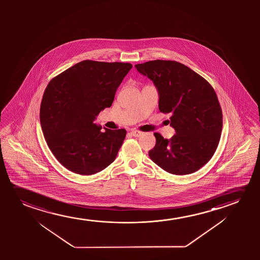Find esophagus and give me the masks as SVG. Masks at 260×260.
<instances>
[{"instance_id": "1", "label": "esophagus", "mask_w": 260, "mask_h": 260, "mask_svg": "<svg viewBox=\"0 0 260 260\" xmlns=\"http://www.w3.org/2000/svg\"><path fill=\"white\" fill-rule=\"evenodd\" d=\"M132 135L133 136V137H136V138H139V137H140V136L143 135V132H139V131H136V129H134V131H132Z\"/></svg>"}]
</instances>
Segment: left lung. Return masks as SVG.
Here are the masks:
<instances>
[{
	"label": "left lung",
	"instance_id": "8db88e82",
	"mask_svg": "<svg viewBox=\"0 0 260 260\" xmlns=\"http://www.w3.org/2000/svg\"><path fill=\"white\" fill-rule=\"evenodd\" d=\"M137 70L153 81L159 92V110L171 114L175 134L170 140L153 133L156 144L149 156L174 175L191 174L213 156L220 140L223 114L210 82L173 60L148 61Z\"/></svg>",
	"mask_w": 260,
	"mask_h": 260
}]
</instances>
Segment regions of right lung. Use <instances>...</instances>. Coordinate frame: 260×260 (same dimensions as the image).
<instances>
[{
	"label": "right lung",
	"instance_id": "add662e5",
	"mask_svg": "<svg viewBox=\"0 0 260 260\" xmlns=\"http://www.w3.org/2000/svg\"><path fill=\"white\" fill-rule=\"evenodd\" d=\"M129 63L83 60L50 80L43 93L40 121L51 153L80 175L103 171L116 158L124 128L101 132L94 120L110 107Z\"/></svg>",
	"mask_w": 260,
	"mask_h": 260
}]
</instances>
